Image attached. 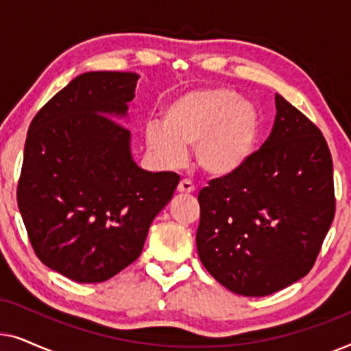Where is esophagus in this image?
Returning <instances> with one entry per match:
<instances>
[{"instance_id": "obj_1", "label": "esophagus", "mask_w": 351, "mask_h": 351, "mask_svg": "<svg viewBox=\"0 0 351 351\" xmlns=\"http://www.w3.org/2000/svg\"><path fill=\"white\" fill-rule=\"evenodd\" d=\"M177 191H179V193H184V195H189V193H193L195 191V185L191 184L190 180H182L179 185H177Z\"/></svg>"}]
</instances>
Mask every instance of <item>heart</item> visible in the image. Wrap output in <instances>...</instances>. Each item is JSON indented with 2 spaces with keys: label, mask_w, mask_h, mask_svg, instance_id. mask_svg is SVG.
Masks as SVG:
<instances>
[{
  "label": "heart",
  "mask_w": 351,
  "mask_h": 351,
  "mask_svg": "<svg viewBox=\"0 0 351 351\" xmlns=\"http://www.w3.org/2000/svg\"><path fill=\"white\" fill-rule=\"evenodd\" d=\"M258 132L254 105L232 89L204 88L166 105L162 123L145 128V145L167 169L185 165L195 147L196 165L210 177H228L246 165Z\"/></svg>",
  "instance_id": "b5f03b06"
}]
</instances>
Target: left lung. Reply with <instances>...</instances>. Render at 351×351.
I'll return each instance as SVG.
<instances>
[{"label": "left lung", "mask_w": 351, "mask_h": 351, "mask_svg": "<svg viewBox=\"0 0 351 351\" xmlns=\"http://www.w3.org/2000/svg\"><path fill=\"white\" fill-rule=\"evenodd\" d=\"M270 137L199 191L201 263L234 294L263 297L311 270L334 220L332 158L318 128L275 95Z\"/></svg>", "instance_id": "obj_1"}]
</instances>
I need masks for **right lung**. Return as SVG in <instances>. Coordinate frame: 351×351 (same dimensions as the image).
Instances as JSON below:
<instances>
[{
    "label": "right lung",
    "mask_w": 351,
    "mask_h": 351,
    "mask_svg": "<svg viewBox=\"0 0 351 351\" xmlns=\"http://www.w3.org/2000/svg\"><path fill=\"white\" fill-rule=\"evenodd\" d=\"M137 81L131 71L76 76L28 128L19 210L38 258L76 282L131 265L180 180L132 160L131 131L117 119L128 118Z\"/></svg>",
    "instance_id": "1"
}]
</instances>
